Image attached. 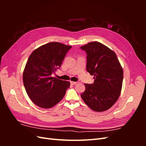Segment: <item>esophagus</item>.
Segmentation results:
<instances>
[{"label": "esophagus", "instance_id": "esophagus-1", "mask_svg": "<svg viewBox=\"0 0 146 146\" xmlns=\"http://www.w3.org/2000/svg\"><path fill=\"white\" fill-rule=\"evenodd\" d=\"M70 84H71V85H76V84H77V82H72V81H71L70 82Z\"/></svg>", "mask_w": 146, "mask_h": 146}]
</instances>
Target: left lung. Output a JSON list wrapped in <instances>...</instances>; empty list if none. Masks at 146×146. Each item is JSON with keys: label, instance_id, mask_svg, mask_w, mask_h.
Instances as JSON below:
<instances>
[{"label": "left lung", "instance_id": "8db88e82", "mask_svg": "<svg viewBox=\"0 0 146 146\" xmlns=\"http://www.w3.org/2000/svg\"><path fill=\"white\" fill-rule=\"evenodd\" d=\"M80 48L86 52V70L94 79L92 84H85L86 90L81 98L93 111H104L121 94L122 66L115 52L99 42H91Z\"/></svg>", "mask_w": 146, "mask_h": 146}]
</instances>
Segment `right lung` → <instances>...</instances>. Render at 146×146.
I'll list each match as a JSON object with an SVG mask.
<instances>
[{
	"instance_id": "obj_1",
	"label": "right lung",
	"mask_w": 146,
	"mask_h": 146,
	"mask_svg": "<svg viewBox=\"0 0 146 146\" xmlns=\"http://www.w3.org/2000/svg\"><path fill=\"white\" fill-rule=\"evenodd\" d=\"M71 46L48 42L35 49L26 63L23 82L33 102L42 108H50L60 102L70 86V82L52 77L60 68Z\"/></svg>"
}]
</instances>
